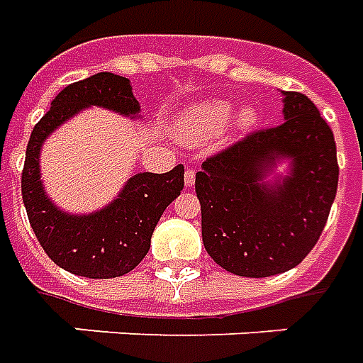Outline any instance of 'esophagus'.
Returning <instances> with one entry per match:
<instances>
[{"instance_id": "1", "label": "esophagus", "mask_w": 363, "mask_h": 363, "mask_svg": "<svg viewBox=\"0 0 363 363\" xmlns=\"http://www.w3.org/2000/svg\"><path fill=\"white\" fill-rule=\"evenodd\" d=\"M184 179H186V186H194L195 184V169L194 168H189L186 172V176H184Z\"/></svg>"}]
</instances>
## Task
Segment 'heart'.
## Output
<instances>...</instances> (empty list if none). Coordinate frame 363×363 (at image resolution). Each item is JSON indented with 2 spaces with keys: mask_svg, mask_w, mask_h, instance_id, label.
<instances>
[{
  "mask_svg": "<svg viewBox=\"0 0 363 363\" xmlns=\"http://www.w3.org/2000/svg\"><path fill=\"white\" fill-rule=\"evenodd\" d=\"M235 111V104L228 99H213L207 104L195 105L187 109L179 119V133L186 140H205L209 136L217 135L220 128L227 125L230 115ZM258 123V111L254 107H242V111L236 115V130H248Z\"/></svg>",
  "mask_w": 363,
  "mask_h": 363,
  "instance_id": "obj_1",
  "label": "heart"
}]
</instances>
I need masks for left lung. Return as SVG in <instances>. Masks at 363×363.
Returning <instances> with one entry per match:
<instances>
[{
  "mask_svg": "<svg viewBox=\"0 0 363 363\" xmlns=\"http://www.w3.org/2000/svg\"><path fill=\"white\" fill-rule=\"evenodd\" d=\"M284 94L281 125L254 130L195 174L205 250L220 268L268 277L299 266L326 225L338 187L336 143L307 95ZM281 157L290 176L263 182Z\"/></svg>",
  "mask_w": 363,
  "mask_h": 363,
  "instance_id": "1",
  "label": "left lung"
}]
</instances>
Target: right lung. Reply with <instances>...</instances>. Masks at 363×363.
Returning a JSON list of instances; mask_svg holds the SVG:
<instances>
[{
    "label": "right lung",
    "instance_id": "add662e5",
    "mask_svg": "<svg viewBox=\"0 0 363 363\" xmlns=\"http://www.w3.org/2000/svg\"><path fill=\"white\" fill-rule=\"evenodd\" d=\"M91 105L127 117L140 111L128 78L111 72H99L64 87L30 133L21 194L30 227L46 256L70 274L107 279L128 274L148 254L162 213L184 189V166L177 164L166 174H136L115 201L89 215L58 209L40 182V146L64 121Z\"/></svg>",
    "mask_w": 363,
    "mask_h": 363
}]
</instances>
